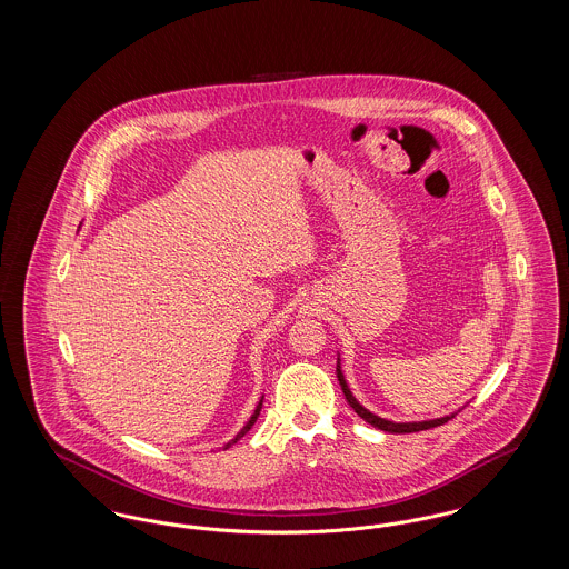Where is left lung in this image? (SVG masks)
Returning <instances> with one entry per match:
<instances>
[{"label":"left lung","mask_w":569,"mask_h":569,"mask_svg":"<svg viewBox=\"0 0 569 569\" xmlns=\"http://www.w3.org/2000/svg\"><path fill=\"white\" fill-rule=\"evenodd\" d=\"M337 379H339V383H341V390H343V395H346V399H348V403L352 407L353 411L365 420V422H369V425H373L376 429L379 431H386V433H418V431H427V429H433V427H439V425H443V422H448V420H452L455 416H457V411H452V413H448V416H441V418H431V420H416V422H392V420H386V418H381L378 413H373V411H369L367 407L360 406L358 403V399L353 397L352 390H350V386H348V381H346V376H343V369H341V356L337 358Z\"/></svg>","instance_id":"obj_1"}]
</instances>
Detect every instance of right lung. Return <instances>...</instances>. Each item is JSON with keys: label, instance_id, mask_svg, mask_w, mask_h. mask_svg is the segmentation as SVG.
<instances>
[{"label": "right lung", "instance_id": "1", "mask_svg": "<svg viewBox=\"0 0 569 569\" xmlns=\"http://www.w3.org/2000/svg\"><path fill=\"white\" fill-rule=\"evenodd\" d=\"M262 401H264V397H260L258 406H256V409H253V413L249 416V420L244 422L243 429H241L239 433L234 435V437H232V439H230V441H228L223 448H230V446H234V443H237V441H239V439H241V437H243V435L247 433V431H249L253 425H256V420H258V416H260V409H262Z\"/></svg>", "mask_w": 569, "mask_h": 569}]
</instances>
